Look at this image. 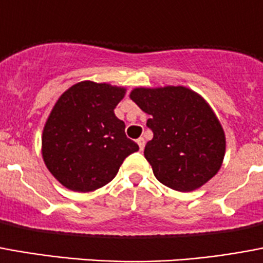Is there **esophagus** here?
Wrapping results in <instances>:
<instances>
[{"mask_svg": "<svg viewBox=\"0 0 263 263\" xmlns=\"http://www.w3.org/2000/svg\"><path fill=\"white\" fill-rule=\"evenodd\" d=\"M137 142H138V145H139V149H141V151H143V147H145V143H146V142H145V138H139Z\"/></svg>", "mask_w": 263, "mask_h": 263, "instance_id": "1", "label": "esophagus"}]
</instances>
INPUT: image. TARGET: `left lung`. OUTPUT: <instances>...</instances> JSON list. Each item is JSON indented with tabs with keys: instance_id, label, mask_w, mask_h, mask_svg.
Wrapping results in <instances>:
<instances>
[{
	"instance_id": "left-lung-1",
	"label": "left lung",
	"mask_w": 263,
	"mask_h": 263,
	"mask_svg": "<svg viewBox=\"0 0 263 263\" xmlns=\"http://www.w3.org/2000/svg\"><path fill=\"white\" fill-rule=\"evenodd\" d=\"M151 116L153 131L143 155L161 184L195 191L217 174L226 153V135L209 103L185 86L135 87L129 93Z\"/></svg>"
}]
</instances>
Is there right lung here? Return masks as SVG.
Here are the masks:
<instances>
[{
  "instance_id": "add662e5",
  "label": "right lung",
  "mask_w": 263,
  "mask_h": 263,
  "mask_svg": "<svg viewBox=\"0 0 263 263\" xmlns=\"http://www.w3.org/2000/svg\"><path fill=\"white\" fill-rule=\"evenodd\" d=\"M124 86L82 81L58 97L42 134V156L52 177L75 192L96 191L117 176L139 146L114 108Z\"/></svg>"
}]
</instances>
